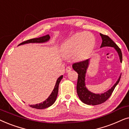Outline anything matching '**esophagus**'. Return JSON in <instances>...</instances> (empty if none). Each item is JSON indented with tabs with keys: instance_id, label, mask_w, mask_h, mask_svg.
<instances>
[{
	"instance_id": "obj_1",
	"label": "esophagus",
	"mask_w": 129,
	"mask_h": 129,
	"mask_svg": "<svg viewBox=\"0 0 129 129\" xmlns=\"http://www.w3.org/2000/svg\"><path fill=\"white\" fill-rule=\"evenodd\" d=\"M71 70V67H67L66 68V72L67 73H68V72H70V71Z\"/></svg>"
}]
</instances>
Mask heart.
<instances>
[{
	"instance_id": "1",
	"label": "heart",
	"mask_w": 129,
	"mask_h": 129,
	"mask_svg": "<svg viewBox=\"0 0 129 129\" xmlns=\"http://www.w3.org/2000/svg\"><path fill=\"white\" fill-rule=\"evenodd\" d=\"M95 38L90 32L77 33L68 39L62 48L65 57L74 55L77 61H82L88 57L95 45Z\"/></svg>"
}]
</instances>
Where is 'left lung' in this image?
<instances>
[{
  "instance_id": "obj_1",
  "label": "left lung",
  "mask_w": 129,
  "mask_h": 129,
  "mask_svg": "<svg viewBox=\"0 0 129 129\" xmlns=\"http://www.w3.org/2000/svg\"><path fill=\"white\" fill-rule=\"evenodd\" d=\"M100 36L102 37L103 41L100 48L104 47H111L114 48L117 52L120 60L121 62H122V53H121L120 48L107 35L100 34ZM89 61H90V59H88L74 63L73 64V68L78 74L77 84V92L81 101L88 105L95 106L103 103L104 102H105L106 100L109 99L111 94L113 93L115 87L119 82L121 75L119 77L115 84L107 91L102 94H94L93 92L90 91L86 88L85 84V74H86L87 68L88 67Z\"/></svg>"
}]
</instances>
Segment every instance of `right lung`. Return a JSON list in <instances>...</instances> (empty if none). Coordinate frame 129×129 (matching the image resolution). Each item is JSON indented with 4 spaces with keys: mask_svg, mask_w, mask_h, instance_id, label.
I'll list each match as a JSON object with an SVG mask.
<instances>
[{
    "mask_svg": "<svg viewBox=\"0 0 129 129\" xmlns=\"http://www.w3.org/2000/svg\"><path fill=\"white\" fill-rule=\"evenodd\" d=\"M49 39H50V37H49V35H47L45 36H44V37L30 39H29V40L24 41V42L20 43L19 45L25 44H29V43L45 42H47L48 41H49ZM62 77H63V75H61V76H60L59 78L57 79L54 90H53L52 92H51V94H50V95L49 96L48 98L46 100H45L44 102L41 103L37 104H35V105H30L29 106L30 107L34 108V109H46V108L50 107L51 106H52V104L54 103L55 102L56 97H57L58 92V87H59V82L62 80Z\"/></svg>",
    "mask_w": 129,
    "mask_h": 129,
    "instance_id": "right-lung-1",
    "label": "right lung"
}]
</instances>
